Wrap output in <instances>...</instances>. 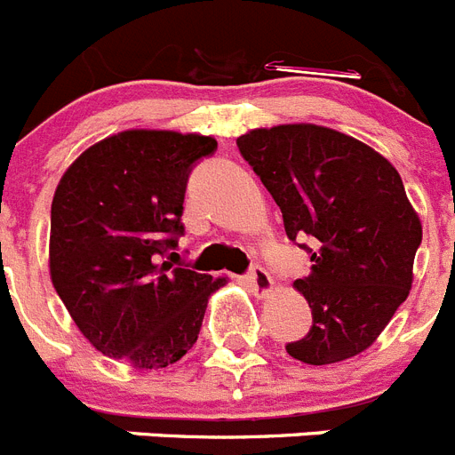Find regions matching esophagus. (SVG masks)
<instances>
[{"mask_svg":"<svg viewBox=\"0 0 455 455\" xmlns=\"http://www.w3.org/2000/svg\"><path fill=\"white\" fill-rule=\"evenodd\" d=\"M246 283L253 287V292L259 294V297H267L274 290V278L262 267H253V269L248 271Z\"/></svg>","mask_w":455,"mask_h":455,"instance_id":"1","label":"esophagus"}]
</instances>
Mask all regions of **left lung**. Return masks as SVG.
I'll use <instances>...</instances> for the list:
<instances>
[{"label":"left lung","mask_w":455,"mask_h":455,"mask_svg":"<svg viewBox=\"0 0 455 455\" xmlns=\"http://www.w3.org/2000/svg\"><path fill=\"white\" fill-rule=\"evenodd\" d=\"M236 147L283 212L287 236H310V274L294 281L313 313L287 355L327 366L378 340L412 287L421 220L401 174L356 138L315 124L255 128Z\"/></svg>","instance_id":"8db88e82"}]
</instances>
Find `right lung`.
<instances>
[{"mask_svg":"<svg viewBox=\"0 0 455 455\" xmlns=\"http://www.w3.org/2000/svg\"><path fill=\"white\" fill-rule=\"evenodd\" d=\"M209 135L131 128L83 151L54 190L50 278L84 339L140 371L165 368L197 340L225 278L161 262L184 235L193 163Z\"/></svg>","mask_w":455,"mask_h":455,"instance_id":"right-lung-1","label":"right lung"}]
</instances>
